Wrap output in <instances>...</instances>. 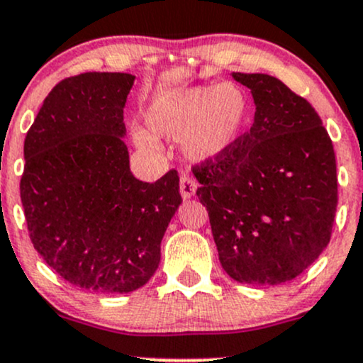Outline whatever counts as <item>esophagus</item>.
Listing matches in <instances>:
<instances>
[{
  "label": "esophagus",
  "instance_id": "34e87169",
  "mask_svg": "<svg viewBox=\"0 0 363 363\" xmlns=\"http://www.w3.org/2000/svg\"><path fill=\"white\" fill-rule=\"evenodd\" d=\"M179 189H181L182 198L191 199L196 194V189H198V182L189 174H182L181 181H179Z\"/></svg>",
  "mask_w": 363,
  "mask_h": 363
}]
</instances>
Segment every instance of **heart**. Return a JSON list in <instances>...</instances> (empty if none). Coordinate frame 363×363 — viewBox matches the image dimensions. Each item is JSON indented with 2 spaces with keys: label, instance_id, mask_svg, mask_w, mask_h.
<instances>
[{
  "label": "heart",
  "instance_id": "obj_1",
  "mask_svg": "<svg viewBox=\"0 0 363 363\" xmlns=\"http://www.w3.org/2000/svg\"><path fill=\"white\" fill-rule=\"evenodd\" d=\"M247 118L244 91L232 83L184 86L157 95L145 111L148 131L136 128L133 140L140 148L157 150L158 140H181L182 153L193 162L222 157L242 133Z\"/></svg>",
  "mask_w": 363,
  "mask_h": 363
}]
</instances>
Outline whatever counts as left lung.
Listing matches in <instances>:
<instances>
[{"label": "left lung", "instance_id": "left-lung-1", "mask_svg": "<svg viewBox=\"0 0 363 363\" xmlns=\"http://www.w3.org/2000/svg\"><path fill=\"white\" fill-rule=\"evenodd\" d=\"M251 90L254 123L222 157L193 172L222 268L244 285L297 278L331 239L336 158L306 99L266 73H232Z\"/></svg>", "mask_w": 363, "mask_h": 363}]
</instances>
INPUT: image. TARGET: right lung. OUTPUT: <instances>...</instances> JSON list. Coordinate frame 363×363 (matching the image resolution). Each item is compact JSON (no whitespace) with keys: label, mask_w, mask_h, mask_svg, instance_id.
Returning a JSON list of instances; mask_svg holds the SVG:
<instances>
[{"label":"right lung","mask_w":363,"mask_h":363,"mask_svg":"<svg viewBox=\"0 0 363 363\" xmlns=\"http://www.w3.org/2000/svg\"><path fill=\"white\" fill-rule=\"evenodd\" d=\"M136 77L83 73L49 91L23 143L20 198L32 244L72 285L118 295L141 289L182 203L170 170L143 182L129 169L123 112Z\"/></svg>","instance_id":"1"}]
</instances>
